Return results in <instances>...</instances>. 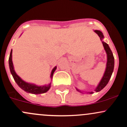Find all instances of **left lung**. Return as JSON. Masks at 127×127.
<instances>
[{
	"label": "left lung",
	"instance_id": "1",
	"mask_svg": "<svg viewBox=\"0 0 127 127\" xmlns=\"http://www.w3.org/2000/svg\"><path fill=\"white\" fill-rule=\"evenodd\" d=\"M98 35V36L100 37L101 40H102L103 38V33L99 30H95L94 31ZM103 46L104 47V49H105V51H106V54H107V63H106V70H105V74H104L103 77L101 80L100 82L98 84V86L95 89L96 92H98L100 91H101L103 88H104L106 86V85H107L108 83L109 80H110L111 77V75L113 74V70H114V56H113V53H112L111 50L110 48L108 46V44H106V42L102 41ZM77 91L79 92H81L80 91L77 89ZM90 94H93V92H90Z\"/></svg>",
	"mask_w": 127,
	"mask_h": 127
}]
</instances>
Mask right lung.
I'll list each match as a JSON object with an SVG mask.
<instances>
[{"instance_id": "right-lung-1", "label": "right lung", "mask_w": 127, "mask_h": 127, "mask_svg": "<svg viewBox=\"0 0 127 127\" xmlns=\"http://www.w3.org/2000/svg\"><path fill=\"white\" fill-rule=\"evenodd\" d=\"M9 66H10V72L11 73L12 75H13V78L15 80L16 83L18 84V85L19 86L21 89H22L23 90H24L25 91L27 92V93H32V94H42V93H46L50 88V85L51 84H49L47 86H38L35 85H33V84H30L28 83L25 82L24 81L22 80L16 74L15 71L14 70V67H13V62H12V50L10 52V57H9ZM57 67L53 68V69L52 71L51 75L50 77H53V74L54 73L55 70Z\"/></svg>"}]
</instances>
